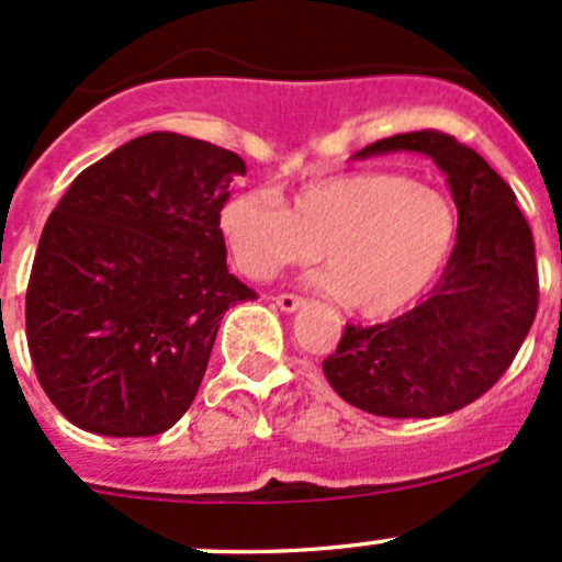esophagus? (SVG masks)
Listing matches in <instances>:
<instances>
[{"label":"esophagus","instance_id":"1","mask_svg":"<svg viewBox=\"0 0 562 562\" xmlns=\"http://www.w3.org/2000/svg\"><path fill=\"white\" fill-rule=\"evenodd\" d=\"M303 303H305V300L300 297V294H292V292H283V294H279V297H276V305H279L281 311H286V314L297 311Z\"/></svg>","mask_w":562,"mask_h":562}]
</instances>
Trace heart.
<instances>
[{
	"label": "heart",
	"mask_w": 562,
	"mask_h": 562,
	"mask_svg": "<svg viewBox=\"0 0 562 562\" xmlns=\"http://www.w3.org/2000/svg\"><path fill=\"white\" fill-rule=\"evenodd\" d=\"M218 229L243 276L268 281L323 251L322 286L346 308L381 319L430 289L454 246L449 196L395 172H340L286 200L248 189L229 196Z\"/></svg>",
	"instance_id": "obj_1"
}]
</instances>
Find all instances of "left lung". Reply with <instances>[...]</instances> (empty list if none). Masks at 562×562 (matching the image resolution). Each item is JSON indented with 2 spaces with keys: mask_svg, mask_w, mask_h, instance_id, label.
I'll return each instance as SVG.
<instances>
[{
  "mask_svg": "<svg viewBox=\"0 0 562 562\" xmlns=\"http://www.w3.org/2000/svg\"><path fill=\"white\" fill-rule=\"evenodd\" d=\"M386 151L427 154L447 172L457 243L419 305L384 324H346L322 368L351 406L427 419L471 406L514 362L539 311L536 246L512 187L465 143L422 130L370 143L360 156Z\"/></svg>",
  "mask_w": 562,
  "mask_h": 562,
  "instance_id": "1",
  "label": "left lung"
}]
</instances>
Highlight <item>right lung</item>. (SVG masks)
I'll use <instances>...</instances> for the list:
<instances>
[{"label":"right lung","instance_id":"1","mask_svg":"<svg viewBox=\"0 0 562 562\" xmlns=\"http://www.w3.org/2000/svg\"><path fill=\"white\" fill-rule=\"evenodd\" d=\"M238 176L235 151L151 132L69 183L34 254L26 340L75 427L148 438L192 406L222 316L257 300L218 229Z\"/></svg>","mask_w":562,"mask_h":562}]
</instances>
